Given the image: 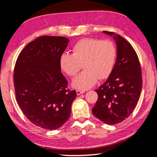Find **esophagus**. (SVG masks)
<instances>
[{
  "label": "esophagus",
  "instance_id": "esophagus-1",
  "mask_svg": "<svg viewBox=\"0 0 157 157\" xmlns=\"http://www.w3.org/2000/svg\"><path fill=\"white\" fill-rule=\"evenodd\" d=\"M85 93V91H83V90H76V94H77V95H81V94H84Z\"/></svg>",
  "mask_w": 157,
  "mask_h": 157
}]
</instances>
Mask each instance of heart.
I'll return each mask as SVG.
<instances>
[{
	"label": "heart",
	"instance_id": "heart-1",
	"mask_svg": "<svg viewBox=\"0 0 157 157\" xmlns=\"http://www.w3.org/2000/svg\"><path fill=\"white\" fill-rule=\"evenodd\" d=\"M72 54L63 53L59 57L60 68L67 75L75 76L81 70H85L72 81V86L87 90L97 82L98 79L107 78L113 72L117 51L109 40L83 38L72 48Z\"/></svg>",
	"mask_w": 157,
	"mask_h": 157
}]
</instances>
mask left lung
Here are the masks:
<instances>
[{
  "label": "left lung",
  "mask_w": 157,
  "mask_h": 157,
  "mask_svg": "<svg viewBox=\"0 0 157 157\" xmlns=\"http://www.w3.org/2000/svg\"><path fill=\"white\" fill-rule=\"evenodd\" d=\"M117 48V60L107 81L96 90L98 99L92 113L105 124L125 120L137 104L142 87L141 66L136 51L127 40L113 32Z\"/></svg>",
  "instance_id": "8db88e82"
}]
</instances>
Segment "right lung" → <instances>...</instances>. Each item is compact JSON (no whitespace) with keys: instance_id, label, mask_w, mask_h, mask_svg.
<instances>
[{"instance_id":"right-lung-1","label":"right lung","mask_w":157,"mask_h":157,"mask_svg":"<svg viewBox=\"0 0 157 157\" xmlns=\"http://www.w3.org/2000/svg\"><path fill=\"white\" fill-rule=\"evenodd\" d=\"M68 42L63 36H40L25 47L16 61V100L27 119L43 129L62 126L76 97V91L68 89L59 66L60 56Z\"/></svg>"}]
</instances>
